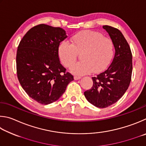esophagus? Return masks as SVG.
<instances>
[{"mask_svg":"<svg viewBox=\"0 0 146 146\" xmlns=\"http://www.w3.org/2000/svg\"><path fill=\"white\" fill-rule=\"evenodd\" d=\"M74 78L75 80H80V79L81 78L80 76H74Z\"/></svg>","mask_w":146,"mask_h":146,"instance_id":"34e87169","label":"esophagus"}]
</instances>
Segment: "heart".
<instances>
[{
  "instance_id": "b5f03b06",
  "label": "heart",
  "mask_w": 146,
  "mask_h": 146,
  "mask_svg": "<svg viewBox=\"0 0 146 146\" xmlns=\"http://www.w3.org/2000/svg\"><path fill=\"white\" fill-rule=\"evenodd\" d=\"M114 42L101 33L83 31L70 38V43L63 41L58 45V54L63 65L70 68L78 54L81 61L72 68L75 74H87L103 70L110 63L114 54Z\"/></svg>"
}]
</instances>
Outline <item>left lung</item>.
<instances>
[{"mask_svg":"<svg viewBox=\"0 0 146 146\" xmlns=\"http://www.w3.org/2000/svg\"><path fill=\"white\" fill-rule=\"evenodd\" d=\"M103 27L113 40L115 53L110 65L92 77V86L84 92L90 103L101 108L111 106L122 98L129 87L133 70L132 53L123 35L110 25Z\"/></svg>","mask_w":146,"mask_h":146,"instance_id":"1","label":"left lung"}]
</instances>
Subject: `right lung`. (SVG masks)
<instances>
[{
    "label": "right lung",
    "mask_w": 146,
    "mask_h": 146,
    "mask_svg": "<svg viewBox=\"0 0 146 146\" xmlns=\"http://www.w3.org/2000/svg\"><path fill=\"white\" fill-rule=\"evenodd\" d=\"M65 31L44 24L26 33L17 48V73L22 87L31 98L42 104L53 103L65 92L74 80L58 54Z\"/></svg>",
    "instance_id": "obj_1"
}]
</instances>
